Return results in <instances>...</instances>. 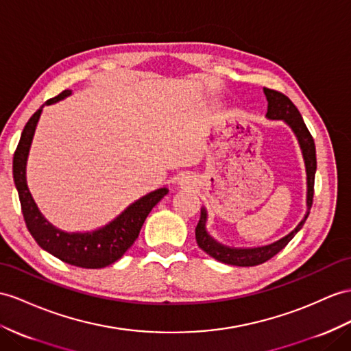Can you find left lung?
<instances>
[{"mask_svg": "<svg viewBox=\"0 0 351 351\" xmlns=\"http://www.w3.org/2000/svg\"><path fill=\"white\" fill-rule=\"evenodd\" d=\"M264 93L268 101V111L267 117L273 120H285L287 124L291 125L292 130L295 132L296 138L300 141V145L302 149V156L305 160V169H307V185H308V193H307V206L308 210L311 209L313 204V195H314V175H316V147H314V139L311 133L308 132L307 125H305L302 117L298 111V108L293 105L289 97L283 95L282 92H277L273 88L264 87ZM308 213L305 215V218L300 222V226L296 227L292 232H289L286 237L280 239L273 245L263 246V247H254V249H234V247H227L217 243L204 228L206 222V212L202 210L200 221L195 227V240L197 245L206 254L210 255L212 258L218 259V261L230 265H237V267H254L264 264L268 259H271L274 255H277L280 250L289 243V241L295 237L296 232H298L305 219L308 218Z\"/></svg>", "mask_w": 351, "mask_h": 351, "instance_id": "8db88e82", "label": "left lung"}]
</instances>
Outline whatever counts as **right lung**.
Listing matches in <instances>:
<instances>
[{"mask_svg":"<svg viewBox=\"0 0 351 351\" xmlns=\"http://www.w3.org/2000/svg\"><path fill=\"white\" fill-rule=\"evenodd\" d=\"M69 95V90L59 93L58 96L49 99L44 105L58 102ZM43 105V106H44ZM35 111L23 128L22 136L13 157V178L19 193L22 215L35 241L47 252L59 258L66 264L82 267V268H104L111 265L117 259H120L134 240L138 239L139 231L145 222L151 209L167 194L166 188H160L148 195L142 197L136 203L130 204L119 218L114 219L110 226L93 232L84 234H68L59 231L41 217L37 206L26 186V158H28L29 147L35 132V125L38 123L41 110Z\"/></svg>","mask_w":351,"mask_h":351,"instance_id":"1","label":"right lung"}]
</instances>
